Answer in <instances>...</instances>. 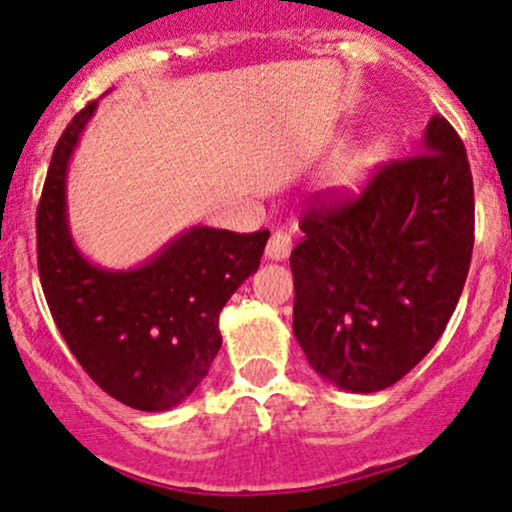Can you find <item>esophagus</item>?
<instances>
[{
    "label": "esophagus",
    "mask_w": 512,
    "mask_h": 512,
    "mask_svg": "<svg viewBox=\"0 0 512 512\" xmlns=\"http://www.w3.org/2000/svg\"><path fill=\"white\" fill-rule=\"evenodd\" d=\"M291 235L284 233V230H274L272 238H269L267 243V250L265 255L269 257V260H286V257L291 255Z\"/></svg>",
    "instance_id": "1"
}]
</instances>
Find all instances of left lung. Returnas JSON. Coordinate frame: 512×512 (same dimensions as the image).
I'll return each instance as SVG.
<instances>
[{"instance_id":"8db88e82","label":"left lung","mask_w":512,"mask_h":512,"mask_svg":"<svg viewBox=\"0 0 512 512\" xmlns=\"http://www.w3.org/2000/svg\"><path fill=\"white\" fill-rule=\"evenodd\" d=\"M291 252L294 335L316 372L352 393L389 389L440 340L474 250L462 138L428 121L420 155L381 165L359 196H316Z\"/></svg>"}]
</instances>
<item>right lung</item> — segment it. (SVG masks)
<instances>
[{"instance_id": "right-lung-1", "label": "right lung", "mask_w": 512, "mask_h": 512, "mask_svg": "<svg viewBox=\"0 0 512 512\" xmlns=\"http://www.w3.org/2000/svg\"><path fill=\"white\" fill-rule=\"evenodd\" d=\"M97 111L87 104L53 150L36 216L38 274L55 325L82 369L138 411H170L209 374L218 316L257 272L269 230L240 235L194 226L133 269L92 265L67 226L70 157Z\"/></svg>"}]
</instances>
